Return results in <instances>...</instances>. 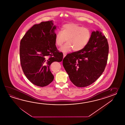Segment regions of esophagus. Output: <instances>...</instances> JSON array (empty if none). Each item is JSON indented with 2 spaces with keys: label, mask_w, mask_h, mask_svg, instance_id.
Wrapping results in <instances>:
<instances>
[{
  "label": "esophagus",
  "mask_w": 125,
  "mask_h": 125,
  "mask_svg": "<svg viewBox=\"0 0 125 125\" xmlns=\"http://www.w3.org/2000/svg\"><path fill=\"white\" fill-rule=\"evenodd\" d=\"M63 58H64L65 56L66 55V53H63Z\"/></svg>",
  "instance_id": "obj_1"
}]
</instances>
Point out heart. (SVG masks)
I'll use <instances>...</instances> for the list:
<instances>
[{"label":"heart","instance_id":"b5f03b06","mask_svg":"<svg viewBox=\"0 0 125 125\" xmlns=\"http://www.w3.org/2000/svg\"><path fill=\"white\" fill-rule=\"evenodd\" d=\"M90 30L80 26L75 23L65 24L61 28V31L57 32L55 36V43L60 46L66 41V42L60 48L59 51L67 53L73 50L79 51L83 49L90 39Z\"/></svg>","mask_w":125,"mask_h":125}]
</instances>
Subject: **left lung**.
<instances>
[{
	"label": "left lung",
	"instance_id": "8db88e82",
	"mask_svg": "<svg viewBox=\"0 0 125 125\" xmlns=\"http://www.w3.org/2000/svg\"><path fill=\"white\" fill-rule=\"evenodd\" d=\"M109 45L99 30L92 31L88 45L81 51L68 54L63 66L72 82L78 87L91 85L104 72L108 60Z\"/></svg>",
	"mask_w": 125,
	"mask_h": 125
}]
</instances>
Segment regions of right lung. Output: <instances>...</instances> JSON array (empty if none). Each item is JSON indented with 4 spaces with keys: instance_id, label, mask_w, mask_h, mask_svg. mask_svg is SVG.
I'll use <instances>...</instances> for the list:
<instances>
[{
    "instance_id": "add662e5",
    "label": "right lung",
    "mask_w": 125,
    "mask_h": 125,
    "mask_svg": "<svg viewBox=\"0 0 125 125\" xmlns=\"http://www.w3.org/2000/svg\"><path fill=\"white\" fill-rule=\"evenodd\" d=\"M56 29L53 21L34 24L20 42L22 69L27 78L37 86L45 87L53 81L50 65L63 59V54L59 52L55 43Z\"/></svg>"
}]
</instances>
